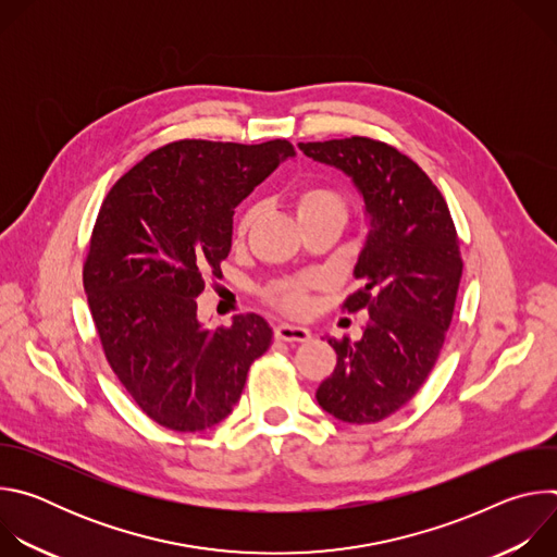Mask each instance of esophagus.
I'll return each mask as SVG.
<instances>
[{"mask_svg": "<svg viewBox=\"0 0 557 557\" xmlns=\"http://www.w3.org/2000/svg\"><path fill=\"white\" fill-rule=\"evenodd\" d=\"M275 337L280 342H308L310 331L304 326H293V324H277L275 326Z\"/></svg>", "mask_w": 557, "mask_h": 557, "instance_id": "obj_1", "label": "esophagus"}]
</instances>
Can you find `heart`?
<instances>
[{
    "instance_id": "1",
    "label": "heart",
    "mask_w": 557,
    "mask_h": 557,
    "mask_svg": "<svg viewBox=\"0 0 557 557\" xmlns=\"http://www.w3.org/2000/svg\"><path fill=\"white\" fill-rule=\"evenodd\" d=\"M326 209L344 211V202L335 189L320 185V183H308L295 191L297 218H304V215H310L317 211H326ZM251 220H253L251 209H245L240 215H237L235 226H233L235 240H243V237L247 235ZM322 284H324V280L314 273L280 280L267 288V299L271 306H275L288 314H304L310 308V290L320 288Z\"/></svg>"
}]
</instances>
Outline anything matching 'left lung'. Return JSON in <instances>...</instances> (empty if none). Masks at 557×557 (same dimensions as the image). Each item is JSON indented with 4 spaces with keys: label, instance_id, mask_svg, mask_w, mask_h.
Returning a JSON list of instances; mask_svg holds the SVG:
<instances>
[{
    "label": "left lung",
    "instance_id": "obj_1",
    "mask_svg": "<svg viewBox=\"0 0 557 557\" xmlns=\"http://www.w3.org/2000/svg\"><path fill=\"white\" fill-rule=\"evenodd\" d=\"M299 149L348 174L370 215L355 267L361 286L342 304L366 312L363 335L329 339L337 366L317 387V404L344 423H379L421 389L445 344L462 277L456 226L430 176L383 140L350 136Z\"/></svg>",
    "mask_w": 557,
    "mask_h": 557
}]
</instances>
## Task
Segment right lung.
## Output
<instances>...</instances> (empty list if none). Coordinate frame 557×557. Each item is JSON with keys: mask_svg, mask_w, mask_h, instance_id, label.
Listing matches in <instances>:
<instances>
[{"mask_svg": "<svg viewBox=\"0 0 557 557\" xmlns=\"http://www.w3.org/2000/svg\"><path fill=\"white\" fill-rule=\"evenodd\" d=\"M288 156L286 138L174 140L121 176L99 209L84 262L88 306L112 372L158 425L220 423L273 344L256 312L205 329L196 297L222 273L233 209Z\"/></svg>", "mask_w": 557, "mask_h": 557, "instance_id": "1", "label": "right lung"}]
</instances>
